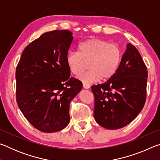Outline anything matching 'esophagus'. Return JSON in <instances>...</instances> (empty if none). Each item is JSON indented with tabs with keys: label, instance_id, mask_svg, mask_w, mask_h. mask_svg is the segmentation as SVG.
I'll use <instances>...</instances> for the list:
<instances>
[{
	"label": "esophagus",
	"instance_id": "34e87169",
	"mask_svg": "<svg viewBox=\"0 0 160 160\" xmlns=\"http://www.w3.org/2000/svg\"><path fill=\"white\" fill-rule=\"evenodd\" d=\"M82 86H83V88H85V89H89V88H90V85H88V84L85 83V82L82 83Z\"/></svg>",
	"mask_w": 160,
	"mask_h": 160
}]
</instances>
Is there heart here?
I'll return each instance as SVG.
<instances>
[{
	"label": "heart",
	"instance_id": "heart-1",
	"mask_svg": "<svg viewBox=\"0 0 160 160\" xmlns=\"http://www.w3.org/2000/svg\"><path fill=\"white\" fill-rule=\"evenodd\" d=\"M78 52L69 51L66 64L70 72L79 76L89 66L88 72L80 76L84 82L90 84L109 80L117 72L123 57V51L116 44L105 39L90 38L79 44Z\"/></svg>",
	"mask_w": 160,
	"mask_h": 160
}]
</instances>
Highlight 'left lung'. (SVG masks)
<instances>
[{"label": "left lung", "instance_id": "left-lung-1", "mask_svg": "<svg viewBox=\"0 0 160 160\" xmlns=\"http://www.w3.org/2000/svg\"><path fill=\"white\" fill-rule=\"evenodd\" d=\"M147 79L148 69L139 51L128 43L114 76L91 87L97 123L115 130L133 121L145 105Z\"/></svg>", "mask_w": 160, "mask_h": 160}]
</instances>
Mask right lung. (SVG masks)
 <instances>
[{
	"label": "right lung",
	"instance_id": "add662e5",
	"mask_svg": "<svg viewBox=\"0 0 160 160\" xmlns=\"http://www.w3.org/2000/svg\"><path fill=\"white\" fill-rule=\"evenodd\" d=\"M73 39L68 30H53L32 42L16 67V101L35 128L44 132L61 131L70 122V101L82 90L70 77L66 55Z\"/></svg>",
	"mask_w": 160,
	"mask_h": 160
}]
</instances>
